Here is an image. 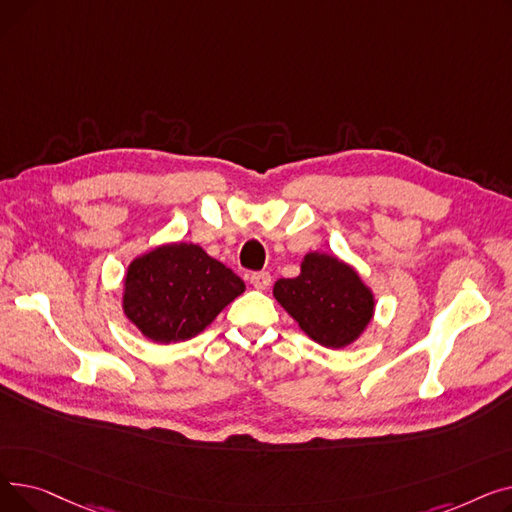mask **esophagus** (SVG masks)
Returning <instances> with one entry per match:
<instances>
[{
	"label": "esophagus",
	"instance_id": "34e87169",
	"mask_svg": "<svg viewBox=\"0 0 512 512\" xmlns=\"http://www.w3.org/2000/svg\"><path fill=\"white\" fill-rule=\"evenodd\" d=\"M251 284H253V288H257V290H267V286L272 284V276L267 274V272H257V274L251 276Z\"/></svg>",
	"mask_w": 512,
	"mask_h": 512
}]
</instances>
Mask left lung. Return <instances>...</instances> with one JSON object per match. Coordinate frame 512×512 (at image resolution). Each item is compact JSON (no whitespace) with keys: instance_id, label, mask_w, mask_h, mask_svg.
I'll use <instances>...</instances> for the list:
<instances>
[{"instance_id":"obj_1","label":"left lung","mask_w":512,"mask_h":512,"mask_svg":"<svg viewBox=\"0 0 512 512\" xmlns=\"http://www.w3.org/2000/svg\"><path fill=\"white\" fill-rule=\"evenodd\" d=\"M274 299L313 342L326 348L357 342L375 313V294L355 267L319 251L303 257L297 278L274 284Z\"/></svg>"}]
</instances>
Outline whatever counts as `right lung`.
Here are the masks:
<instances>
[{
  "mask_svg": "<svg viewBox=\"0 0 512 512\" xmlns=\"http://www.w3.org/2000/svg\"><path fill=\"white\" fill-rule=\"evenodd\" d=\"M245 292L230 267L193 242H164L128 263L122 311L147 340H191Z\"/></svg>",
  "mask_w": 512,
  "mask_h": 512,
  "instance_id": "obj_1",
  "label": "right lung"
}]
</instances>
